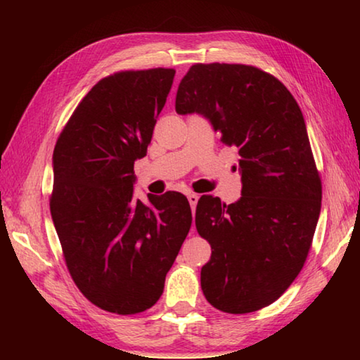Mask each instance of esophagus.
<instances>
[{"label":"esophagus","mask_w":360,"mask_h":360,"mask_svg":"<svg viewBox=\"0 0 360 360\" xmlns=\"http://www.w3.org/2000/svg\"><path fill=\"white\" fill-rule=\"evenodd\" d=\"M187 198H188V203H191V206H192V211L195 210V206H197V203H198V195L197 193H187Z\"/></svg>","instance_id":"obj_1"}]
</instances>
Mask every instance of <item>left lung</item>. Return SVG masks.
<instances>
[{"instance_id": "obj_1", "label": "left lung", "mask_w": 360, "mask_h": 360, "mask_svg": "<svg viewBox=\"0 0 360 360\" xmlns=\"http://www.w3.org/2000/svg\"><path fill=\"white\" fill-rule=\"evenodd\" d=\"M176 112L203 115L221 143L238 148L241 197L225 205L203 195L195 212L212 249L202 289L221 311H257L294 283L318 225L322 187L303 114L276 77L227 63L193 65Z\"/></svg>"}]
</instances>
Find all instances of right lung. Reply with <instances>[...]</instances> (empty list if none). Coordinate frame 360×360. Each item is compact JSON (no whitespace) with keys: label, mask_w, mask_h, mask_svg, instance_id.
<instances>
[{"label":"right lung","mask_w":360,"mask_h":360,"mask_svg":"<svg viewBox=\"0 0 360 360\" xmlns=\"http://www.w3.org/2000/svg\"><path fill=\"white\" fill-rule=\"evenodd\" d=\"M174 70L101 79L79 103L53 149L51 214L79 290L106 311L150 308L192 225L179 192L135 198L133 167L148 154Z\"/></svg>","instance_id":"right-lung-1"}]
</instances>
